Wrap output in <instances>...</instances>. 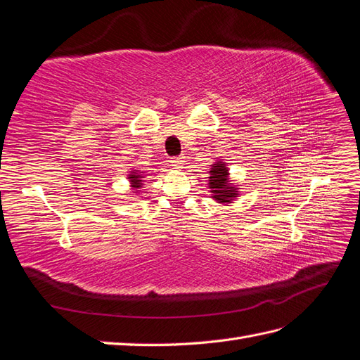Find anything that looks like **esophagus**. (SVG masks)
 Instances as JSON below:
<instances>
[{
	"mask_svg": "<svg viewBox=\"0 0 360 360\" xmlns=\"http://www.w3.org/2000/svg\"><path fill=\"white\" fill-rule=\"evenodd\" d=\"M169 163H171V166H174V167H181L183 163H185V160H183V157H172V158L169 160Z\"/></svg>",
	"mask_w": 360,
	"mask_h": 360,
	"instance_id": "obj_1",
	"label": "esophagus"
}]
</instances>
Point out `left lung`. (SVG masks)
<instances>
[{"mask_svg":"<svg viewBox=\"0 0 360 360\" xmlns=\"http://www.w3.org/2000/svg\"><path fill=\"white\" fill-rule=\"evenodd\" d=\"M229 171L226 163L223 162H215L211 165L210 171V189L212 193V198L217 200L219 203H231L236 197H238V188L228 179Z\"/></svg>","mask_w":360,"mask_h":360,"instance_id":"1","label":"left lung"}]
</instances>
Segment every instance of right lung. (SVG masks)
<instances>
[{"mask_svg":"<svg viewBox=\"0 0 360 360\" xmlns=\"http://www.w3.org/2000/svg\"><path fill=\"white\" fill-rule=\"evenodd\" d=\"M129 181H131V186H132V189L134 191H137V189H140V188H143V174H140V172H135V171H132L131 174H129Z\"/></svg>","mask_w":360,"mask_h":360,"instance_id":"right-lung-1","label":"right lung"}]
</instances>
